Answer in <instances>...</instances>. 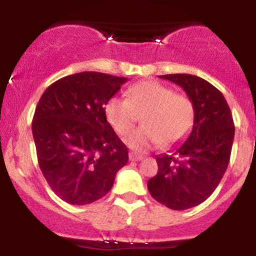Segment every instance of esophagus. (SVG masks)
<instances>
[{
	"label": "esophagus",
	"mask_w": 256,
	"mask_h": 256,
	"mask_svg": "<svg viewBox=\"0 0 256 256\" xmlns=\"http://www.w3.org/2000/svg\"><path fill=\"white\" fill-rule=\"evenodd\" d=\"M128 158H130V161H140L142 160V158H144V156H143V155L136 154V152H130V154H128Z\"/></svg>",
	"instance_id": "34e87169"
}]
</instances>
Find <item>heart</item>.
Listing matches in <instances>:
<instances>
[{
	"instance_id": "heart-1",
	"label": "heart",
	"mask_w": 256,
	"mask_h": 256,
	"mask_svg": "<svg viewBox=\"0 0 256 256\" xmlns=\"http://www.w3.org/2000/svg\"><path fill=\"white\" fill-rule=\"evenodd\" d=\"M126 98H110L104 104L107 122L118 134H126L142 114V128L130 132L124 142L136 152L161 143L168 146L189 134L195 118L192 101L158 82H142L126 91Z\"/></svg>"
}]
</instances>
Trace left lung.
<instances>
[{
    "label": "left lung",
    "instance_id": "obj_1",
    "mask_svg": "<svg viewBox=\"0 0 256 256\" xmlns=\"http://www.w3.org/2000/svg\"><path fill=\"white\" fill-rule=\"evenodd\" d=\"M183 88L195 108L192 130L170 154L158 155V173L148 180L150 195L174 210L195 207L212 195L230 161L234 125L220 91L192 74L158 76Z\"/></svg>",
    "mask_w": 256,
    "mask_h": 256
}]
</instances>
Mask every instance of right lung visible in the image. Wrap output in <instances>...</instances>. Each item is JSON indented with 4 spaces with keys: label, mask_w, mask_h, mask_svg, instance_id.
<instances>
[{
    "label": "right lung",
    "mask_w": 256,
    "mask_h": 256,
    "mask_svg": "<svg viewBox=\"0 0 256 256\" xmlns=\"http://www.w3.org/2000/svg\"><path fill=\"white\" fill-rule=\"evenodd\" d=\"M128 78L100 72L67 76L46 88L32 120L38 165L61 200L84 206L112 189L128 152L104 116Z\"/></svg>",
    "instance_id": "obj_1"
}]
</instances>
